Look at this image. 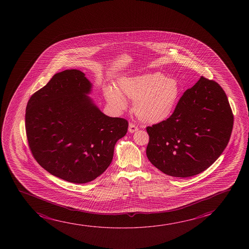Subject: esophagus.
Returning a JSON list of instances; mask_svg holds the SVG:
<instances>
[{"instance_id": "obj_1", "label": "esophagus", "mask_w": 249, "mask_h": 249, "mask_svg": "<svg viewBox=\"0 0 249 249\" xmlns=\"http://www.w3.org/2000/svg\"><path fill=\"white\" fill-rule=\"evenodd\" d=\"M139 129L138 128V126L133 123H129V127H128V131H129L130 133H134V132H136L137 130Z\"/></svg>"}]
</instances>
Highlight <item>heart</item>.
Listing matches in <instances>:
<instances>
[{
	"label": "heart",
	"instance_id": "b5f03b06",
	"mask_svg": "<svg viewBox=\"0 0 249 249\" xmlns=\"http://www.w3.org/2000/svg\"><path fill=\"white\" fill-rule=\"evenodd\" d=\"M180 92L177 81L160 73L124 77L116 89L106 88L107 102L117 110L126 108V99L133 100V111L144 123L157 124L167 120L174 110Z\"/></svg>",
	"mask_w": 249,
	"mask_h": 249
}]
</instances>
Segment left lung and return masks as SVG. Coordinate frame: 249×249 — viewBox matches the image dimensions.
Returning a JSON list of instances; mask_svg holds the SVG:
<instances>
[{"label":"left lung","mask_w":249,"mask_h":249,"mask_svg":"<svg viewBox=\"0 0 249 249\" xmlns=\"http://www.w3.org/2000/svg\"><path fill=\"white\" fill-rule=\"evenodd\" d=\"M234 116L227 96L201 76L182 95L169 118L147 126L148 159L162 173L187 178L218 159L231 135Z\"/></svg>","instance_id":"obj_1"}]
</instances>
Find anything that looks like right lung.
Here are the masks:
<instances>
[{
    "mask_svg": "<svg viewBox=\"0 0 249 249\" xmlns=\"http://www.w3.org/2000/svg\"><path fill=\"white\" fill-rule=\"evenodd\" d=\"M92 84L78 70L55 74L28 101L25 131L36 160L74 184L95 179L112 160L128 122L103 114L87 95Z\"/></svg>",
    "mask_w": 249,
    "mask_h": 249,
    "instance_id": "obj_1",
    "label": "right lung"
}]
</instances>
